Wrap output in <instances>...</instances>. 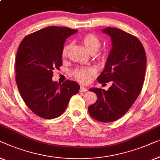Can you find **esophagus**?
<instances>
[{
    "instance_id": "34e87169",
    "label": "esophagus",
    "mask_w": 160,
    "mask_h": 160,
    "mask_svg": "<svg viewBox=\"0 0 160 160\" xmlns=\"http://www.w3.org/2000/svg\"><path fill=\"white\" fill-rule=\"evenodd\" d=\"M88 91V89L86 88L83 87V86H80V92H86Z\"/></svg>"
}]
</instances>
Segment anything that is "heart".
Wrapping results in <instances>:
<instances>
[{
  "label": "heart",
  "mask_w": 160,
  "mask_h": 160,
  "mask_svg": "<svg viewBox=\"0 0 160 160\" xmlns=\"http://www.w3.org/2000/svg\"><path fill=\"white\" fill-rule=\"evenodd\" d=\"M82 43L84 44L87 51L91 53L94 54L98 51L101 47V41L99 39L96 37L94 34L88 33L83 36L82 38ZM71 44H66L63 47L62 51V56L63 57H67L68 54L69 48H70ZM107 57V53H103L102 57L105 58ZM96 71L93 67H82V68H78L75 69L72 72V74L75 79L82 83H88L91 80V78L93 77L95 74Z\"/></svg>",
  "instance_id": "b5f03b06"
}]
</instances>
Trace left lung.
Listing matches in <instances>:
<instances>
[{"instance_id":"obj_1","label":"left lung","mask_w":160,"mask_h":160,"mask_svg":"<svg viewBox=\"0 0 160 160\" xmlns=\"http://www.w3.org/2000/svg\"><path fill=\"white\" fill-rule=\"evenodd\" d=\"M103 32L111 37L112 48L105 68L97 78L108 91L91 88L98 100L88 107L89 114L101 122H111L127 112L140 94L144 81L147 56L142 43L136 37L122 30L107 28Z\"/></svg>"}]
</instances>
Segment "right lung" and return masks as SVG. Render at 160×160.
<instances>
[{
  "mask_svg": "<svg viewBox=\"0 0 160 160\" xmlns=\"http://www.w3.org/2000/svg\"><path fill=\"white\" fill-rule=\"evenodd\" d=\"M78 30L51 26L27 35L20 42L15 60L16 82L31 111L43 119H53L65 111L80 85L67 80L53 82V71L62 64L65 40Z\"/></svg>",
  "mask_w": 160,
  "mask_h": 160,
  "instance_id": "right-lung-1",
  "label": "right lung"
}]
</instances>
